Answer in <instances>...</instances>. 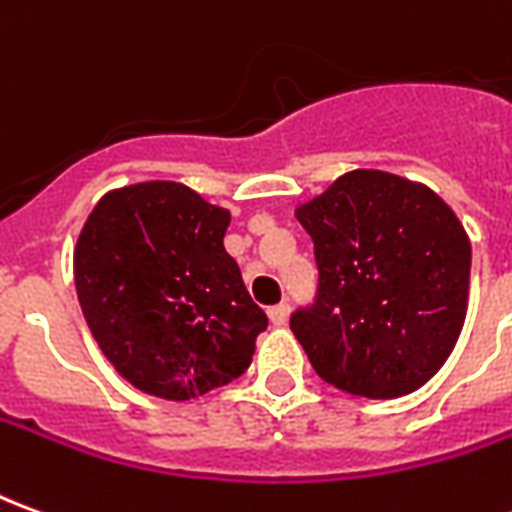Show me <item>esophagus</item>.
<instances>
[{"label": "esophagus", "mask_w": 512, "mask_h": 512, "mask_svg": "<svg viewBox=\"0 0 512 512\" xmlns=\"http://www.w3.org/2000/svg\"><path fill=\"white\" fill-rule=\"evenodd\" d=\"M288 315H290V307L282 301V304H274L271 310H268V318H271V323L274 326H285L288 323Z\"/></svg>", "instance_id": "1"}]
</instances>
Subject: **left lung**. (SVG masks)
Listing matches in <instances>:
<instances>
[{"instance_id": "left-lung-1", "label": "left lung", "mask_w": 512, "mask_h": 512, "mask_svg": "<svg viewBox=\"0 0 512 512\" xmlns=\"http://www.w3.org/2000/svg\"><path fill=\"white\" fill-rule=\"evenodd\" d=\"M318 290L290 329L326 384L400 397L439 373L466 318L472 246L428 186L378 169L345 172L299 211Z\"/></svg>"}]
</instances>
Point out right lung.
<instances>
[{
	"label": "right lung",
	"mask_w": 512,
	"mask_h": 512,
	"mask_svg": "<svg viewBox=\"0 0 512 512\" xmlns=\"http://www.w3.org/2000/svg\"><path fill=\"white\" fill-rule=\"evenodd\" d=\"M230 213L183 183L104 194L79 235L73 279L84 321L120 376L191 400L252 365L266 312L224 249Z\"/></svg>",
	"instance_id": "1"
}]
</instances>
